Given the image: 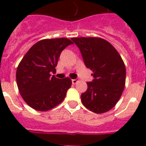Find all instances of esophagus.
Listing matches in <instances>:
<instances>
[{"label": "esophagus", "mask_w": 146, "mask_h": 146, "mask_svg": "<svg viewBox=\"0 0 146 146\" xmlns=\"http://www.w3.org/2000/svg\"><path fill=\"white\" fill-rule=\"evenodd\" d=\"M77 82H78V80H77V79L72 80V83H73V84H76Z\"/></svg>", "instance_id": "obj_1"}]
</instances>
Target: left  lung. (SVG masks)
<instances>
[{
	"instance_id": "1",
	"label": "left lung",
	"mask_w": 146,
	"mask_h": 146,
	"mask_svg": "<svg viewBox=\"0 0 146 146\" xmlns=\"http://www.w3.org/2000/svg\"><path fill=\"white\" fill-rule=\"evenodd\" d=\"M79 48L87 68L93 71L94 80L87 82L88 89L81 102L95 113L113 109L122 95L126 69L122 58L110 42L99 37L71 39Z\"/></svg>"
}]
</instances>
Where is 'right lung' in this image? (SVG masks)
I'll list each match as a JSON object with an SVG mask.
<instances>
[{"mask_svg":"<svg viewBox=\"0 0 146 146\" xmlns=\"http://www.w3.org/2000/svg\"><path fill=\"white\" fill-rule=\"evenodd\" d=\"M73 42L67 38L44 39L33 44L16 70L18 88L23 100L38 111H48L60 104L72 85L69 77L58 79L55 71L62 51Z\"/></svg>","mask_w":146,"mask_h":146,"instance_id":"right-lung-1","label":"right lung"}]
</instances>
